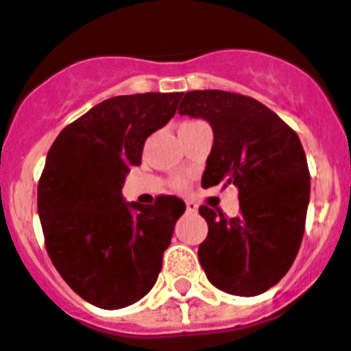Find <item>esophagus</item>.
Returning <instances> with one entry per match:
<instances>
[{"label":"esophagus","instance_id":"1","mask_svg":"<svg viewBox=\"0 0 351 351\" xmlns=\"http://www.w3.org/2000/svg\"><path fill=\"white\" fill-rule=\"evenodd\" d=\"M185 210L191 212V214H194V212H198V205H196V203H193V202H187V203H185Z\"/></svg>","mask_w":351,"mask_h":351}]
</instances>
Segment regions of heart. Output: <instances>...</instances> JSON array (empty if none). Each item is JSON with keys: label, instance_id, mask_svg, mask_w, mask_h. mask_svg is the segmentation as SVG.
<instances>
[{"label": "heart", "instance_id": "obj_1", "mask_svg": "<svg viewBox=\"0 0 351 351\" xmlns=\"http://www.w3.org/2000/svg\"><path fill=\"white\" fill-rule=\"evenodd\" d=\"M191 123H196V121H193V119L184 121V123H182L180 126H184V125H191ZM175 187H178V189H184V187H185V180H176V182H175Z\"/></svg>", "mask_w": 351, "mask_h": 351}]
</instances>
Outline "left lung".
<instances>
[{"label": "left lung", "instance_id": "left-lung-1", "mask_svg": "<svg viewBox=\"0 0 351 351\" xmlns=\"http://www.w3.org/2000/svg\"><path fill=\"white\" fill-rule=\"evenodd\" d=\"M180 116L203 117L214 144L203 187L234 184L239 214L199 207L208 225L198 257L212 285L228 294L257 296L293 266L305 232L311 175L300 137L257 99L226 90H191Z\"/></svg>", "mask_w": 351, "mask_h": 351}]
</instances>
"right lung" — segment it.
<instances>
[{
    "instance_id": "right-lung-1",
    "label": "right lung",
    "mask_w": 351,
    "mask_h": 351,
    "mask_svg": "<svg viewBox=\"0 0 351 351\" xmlns=\"http://www.w3.org/2000/svg\"><path fill=\"white\" fill-rule=\"evenodd\" d=\"M182 93L116 96L58 134L46 157L37 208L60 276L99 308L128 307L149 293L185 203L160 194L125 203L121 187L144 143L175 116Z\"/></svg>"
}]
</instances>
